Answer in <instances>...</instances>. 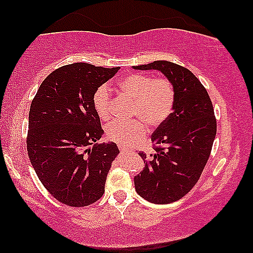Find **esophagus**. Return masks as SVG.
I'll list each match as a JSON object with an SVG mask.
<instances>
[{
  "label": "esophagus",
  "instance_id": "esophagus-1",
  "mask_svg": "<svg viewBox=\"0 0 253 253\" xmlns=\"http://www.w3.org/2000/svg\"><path fill=\"white\" fill-rule=\"evenodd\" d=\"M120 151L121 153H123V155H131V153H132V150H129L126 149V147L121 146V145H120Z\"/></svg>",
  "mask_w": 253,
  "mask_h": 253
}]
</instances>
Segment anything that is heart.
<instances>
[{"label":"heart","mask_w":253,"mask_h":253,"mask_svg":"<svg viewBox=\"0 0 253 253\" xmlns=\"http://www.w3.org/2000/svg\"><path fill=\"white\" fill-rule=\"evenodd\" d=\"M120 89L134 98L133 115L144 119L151 126H158L169 119L175 102V89L172 81L165 77L133 73L119 83ZM93 106L101 120L111 116V90L102 84L93 95ZM146 126L141 120L129 122L114 121L107 127V137L111 142L131 146L146 136Z\"/></svg>","instance_id":"obj_1"}]
</instances>
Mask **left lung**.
Instances as JSON below:
<instances>
[{
	"mask_svg": "<svg viewBox=\"0 0 253 253\" xmlns=\"http://www.w3.org/2000/svg\"><path fill=\"white\" fill-rule=\"evenodd\" d=\"M133 68L160 71L175 89L173 111L151 136L156 153H139L147 162L133 180L142 198L166 205L185 196L202 174L216 136L214 108L199 79L180 65L157 60Z\"/></svg>",
	"mask_w": 253,
	"mask_h": 253,
	"instance_id": "left-lung-1",
	"label": "left lung"
}]
</instances>
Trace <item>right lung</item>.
<instances>
[{"label":"right lung","instance_id":"1","mask_svg":"<svg viewBox=\"0 0 253 253\" xmlns=\"http://www.w3.org/2000/svg\"><path fill=\"white\" fill-rule=\"evenodd\" d=\"M119 70L84 62L59 67L42 81L31 102L29 158L47 192L66 206L96 202L120 153L113 142L95 144L103 130L93 106L95 90Z\"/></svg>","mask_w":253,"mask_h":253}]
</instances>
